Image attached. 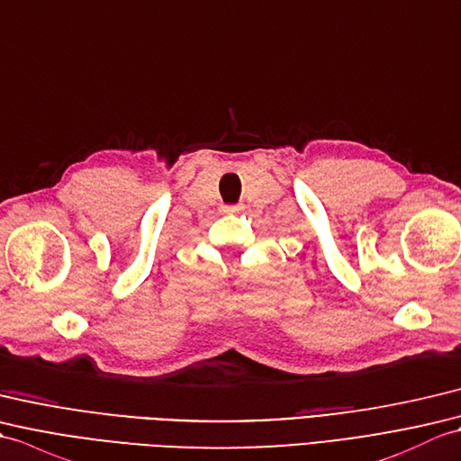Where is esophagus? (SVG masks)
<instances>
[{
    "mask_svg": "<svg viewBox=\"0 0 461 461\" xmlns=\"http://www.w3.org/2000/svg\"><path fill=\"white\" fill-rule=\"evenodd\" d=\"M224 211H227V212H237V211H240V207H224Z\"/></svg>",
    "mask_w": 461,
    "mask_h": 461,
    "instance_id": "1",
    "label": "esophagus"
}]
</instances>
